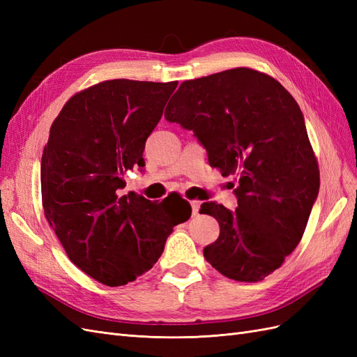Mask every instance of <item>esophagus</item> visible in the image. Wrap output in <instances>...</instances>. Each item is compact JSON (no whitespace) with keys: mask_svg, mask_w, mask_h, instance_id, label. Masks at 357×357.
Segmentation results:
<instances>
[{"mask_svg":"<svg viewBox=\"0 0 357 357\" xmlns=\"http://www.w3.org/2000/svg\"><path fill=\"white\" fill-rule=\"evenodd\" d=\"M190 207H192V214L198 215L199 211V201H190Z\"/></svg>","mask_w":357,"mask_h":357,"instance_id":"obj_1","label":"esophagus"}]
</instances>
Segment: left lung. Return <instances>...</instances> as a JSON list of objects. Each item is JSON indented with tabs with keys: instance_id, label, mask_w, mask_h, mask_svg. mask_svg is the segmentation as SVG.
<instances>
[{
	"instance_id": "left-lung-1",
	"label": "left lung",
	"mask_w": 357,
	"mask_h": 357,
	"mask_svg": "<svg viewBox=\"0 0 357 357\" xmlns=\"http://www.w3.org/2000/svg\"><path fill=\"white\" fill-rule=\"evenodd\" d=\"M165 119L193 131L222 176L238 177L235 211L201 205L220 226L204 257L225 277L261 282L295 250L319 195L317 159L298 102L271 75L241 67L183 82Z\"/></svg>"
}]
</instances>
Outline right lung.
<instances>
[{
	"label": "right lung",
	"mask_w": 357,
	"mask_h": 357,
	"mask_svg": "<svg viewBox=\"0 0 357 357\" xmlns=\"http://www.w3.org/2000/svg\"><path fill=\"white\" fill-rule=\"evenodd\" d=\"M177 82H101L67 101L41 156L45 215L70 261L105 286H123L152 268L186 199L128 193L125 172L144 167V146Z\"/></svg>",
	"instance_id": "obj_1"
}]
</instances>
